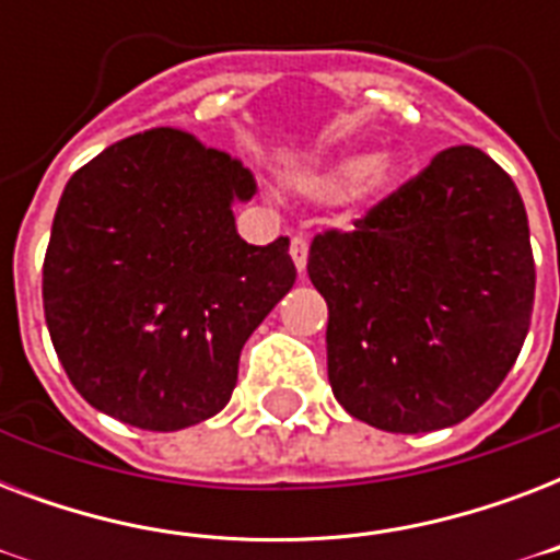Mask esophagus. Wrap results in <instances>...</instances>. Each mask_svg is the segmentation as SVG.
Returning <instances> with one entry per match:
<instances>
[{
  "instance_id": "34e87169",
  "label": "esophagus",
  "mask_w": 560,
  "mask_h": 560,
  "mask_svg": "<svg viewBox=\"0 0 560 560\" xmlns=\"http://www.w3.org/2000/svg\"><path fill=\"white\" fill-rule=\"evenodd\" d=\"M290 258H293L299 276H302L307 267V241L302 235H296L293 241H290Z\"/></svg>"
}]
</instances>
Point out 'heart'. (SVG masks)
Returning <instances> with one entry per match:
<instances>
[{
	"label": "heart",
	"instance_id": "obj_1",
	"mask_svg": "<svg viewBox=\"0 0 560 560\" xmlns=\"http://www.w3.org/2000/svg\"><path fill=\"white\" fill-rule=\"evenodd\" d=\"M398 183V162L377 153H342L337 160H331L325 168L305 174L299 179V188L314 197H331L346 188L354 186V191L366 200H377L383 194H389L392 186Z\"/></svg>",
	"mask_w": 560,
	"mask_h": 560
}]
</instances>
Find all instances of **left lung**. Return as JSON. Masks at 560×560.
I'll return each mask as SVG.
<instances>
[{
  "label": "left lung",
  "mask_w": 560,
  "mask_h": 560,
  "mask_svg": "<svg viewBox=\"0 0 560 560\" xmlns=\"http://www.w3.org/2000/svg\"><path fill=\"white\" fill-rule=\"evenodd\" d=\"M307 276L328 302V381L386 433L465 421L529 334L535 258L521 191L491 156L447 148L351 232H323Z\"/></svg>",
  "instance_id": "1"
}]
</instances>
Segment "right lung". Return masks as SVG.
Instances as JSON below:
<instances>
[{"label": "right lung", "mask_w": 560, "mask_h": 560, "mask_svg": "<svg viewBox=\"0 0 560 560\" xmlns=\"http://www.w3.org/2000/svg\"><path fill=\"white\" fill-rule=\"evenodd\" d=\"M253 174L191 133L109 144L57 202L43 307L72 386L101 412L171 433L218 416L249 334L296 281L290 241L237 235Z\"/></svg>", "instance_id": "right-lung-1"}]
</instances>
